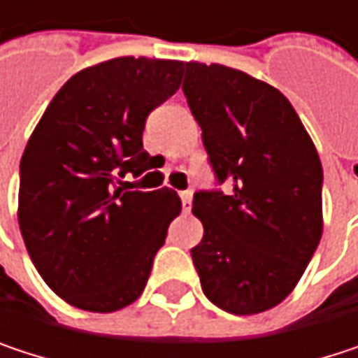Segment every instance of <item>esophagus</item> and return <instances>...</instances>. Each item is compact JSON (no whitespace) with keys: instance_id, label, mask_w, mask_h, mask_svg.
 Masks as SVG:
<instances>
[{"instance_id":"34e87169","label":"esophagus","mask_w":358,"mask_h":358,"mask_svg":"<svg viewBox=\"0 0 358 358\" xmlns=\"http://www.w3.org/2000/svg\"><path fill=\"white\" fill-rule=\"evenodd\" d=\"M180 199H182L184 211H188V209H190V203H192V192H190V190H182V192H180Z\"/></svg>"}]
</instances>
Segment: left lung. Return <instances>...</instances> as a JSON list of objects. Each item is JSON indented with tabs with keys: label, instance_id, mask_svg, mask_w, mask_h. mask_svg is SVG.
Segmentation results:
<instances>
[{
	"label": "left lung",
	"instance_id": "8db88e82",
	"mask_svg": "<svg viewBox=\"0 0 358 358\" xmlns=\"http://www.w3.org/2000/svg\"><path fill=\"white\" fill-rule=\"evenodd\" d=\"M182 91L220 184L194 192L190 250L205 296L234 315L280 305L322 241L323 170L290 101L247 72L186 62Z\"/></svg>",
	"mask_w": 358,
	"mask_h": 358
}]
</instances>
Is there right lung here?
I'll list each match as a JSON object with an SVG mask.
<instances>
[{"mask_svg":"<svg viewBox=\"0 0 358 358\" xmlns=\"http://www.w3.org/2000/svg\"><path fill=\"white\" fill-rule=\"evenodd\" d=\"M184 62L115 57L76 72L51 99L20 159L18 224L45 284L68 305L134 303L180 196L120 186L149 170L147 115L180 87Z\"/></svg>","mask_w":358,"mask_h":358,"instance_id":"1","label":"right lung"}]
</instances>
